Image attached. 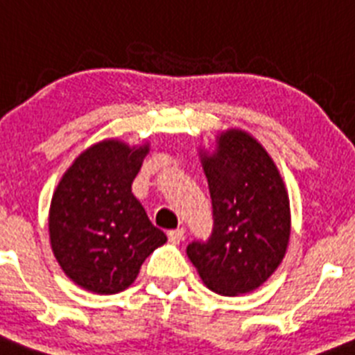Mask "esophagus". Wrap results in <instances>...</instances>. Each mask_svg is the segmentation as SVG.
<instances>
[{
    "mask_svg": "<svg viewBox=\"0 0 355 355\" xmlns=\"http://www.w3.org/2000/svg\"><path fill=\"white\" fill-rule=\"evenodd\" d=\"M168 238L171 243H180L186 238V231L184 229H173L168 233Z\"/></svg>",
    "mask_w": 355,
    "mask_h": 355,
    "instance_id": "34e87169",
    "label": "esophagus"
}]
</instances>
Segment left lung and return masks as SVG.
I'll use <instances>...</instances> for the list:
<instances>
[{
    "label": "left lung",
    "mask_w": 355,
    "mask_h": 355,
    "mask_svg": "<svg viewBox=\"0 0 355 355\" xmlns=\"http://www.w3.org/2000/svg\"><path fill=\"white\" fill-rule=\"evenodd\" d=\"M213 202V234L187 245L204 285L220 296L256 291L284 261L291 202L272 157L251 133L223 130L198 150Z\"/></svg>",
    "instance_id": "obj_1"
}]
</instances>
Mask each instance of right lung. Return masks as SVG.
I'll use <instances>...</instances> for the list:
<instances>
[{"mask_svg": "<svg viewBox=\"0 0 355 355\" xmlns=\"http://www.w3.org/2000/svg\"><path fill=\"white\" fill-rule=\"evenodd\" d=\"M150 142L104 139L88 146L62 173L52 195L49 234L62 272L95 294L133 284L142 261L168 242L132 193Z\"/></svg>", "mask_w": 355, "mask_h": 355, "instance_id": "1", "label": "right lung"}]
</instances>
